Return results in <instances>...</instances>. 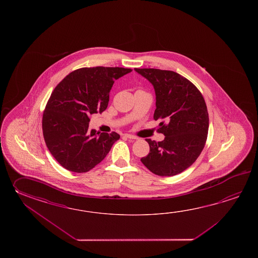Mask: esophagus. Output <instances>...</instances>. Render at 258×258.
<instances>
[{"label": "esophagus", "instance_id": "esophagus-1", "mask_svg": "<svg viewBox=\"0 0 258 258\" xmlns=\"http://www.w3.org/2000/svg\"><path fill=\"white\" fill-rule=\"evenodd\" d=\"M124 137H127V138H129V139H138V137H136V136H133V135H130V134H125L124 135Z\"/></svg>", "mask_w": 258, "mask_h": 258}]
</instances>
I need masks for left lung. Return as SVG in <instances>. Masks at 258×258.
Returning <instances> with one entry per match:
<instances>
[{"label":"left lung","mask_w":258,"mask_h":258,"mask_svg":"<svg viewBox=\"0 0 258 258\" xmlns=\"http://www.w3.org/2000/svg\"><path fill=\"white\" fill-rule=\"evenodd\" d=\"M153 85L156 94L154 120H160V142L146 139L149 153L141 159L154 174L173 176L188 169L202 152L209 133V112L202 94L175 72L135 68Z\"/></svg>","instance_id":"1"}]
</instances>
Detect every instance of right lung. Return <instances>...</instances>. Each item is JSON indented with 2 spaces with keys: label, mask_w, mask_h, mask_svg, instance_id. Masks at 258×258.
Listing matches in <instances>:
<instances>
[{
  "label": "right lung",
  "mask_w": 258,
  "mask_h": 258,
  "mask_svg": "<svg viewBox=\"0 0 258 258\" xmlns=\"http://www.w3.org/2000/svg\"><path fill=\"white\" fill-rule=\"evenodd\" d=\"M132 69L80 68L60 81L49 97L42 117L47 148L66 170L87 172L101 162L120 136L89 130L90 116L103 112L113 83Z\"/></svg>",
  "instance_id": "right-lung-1"
}]
</instances>
